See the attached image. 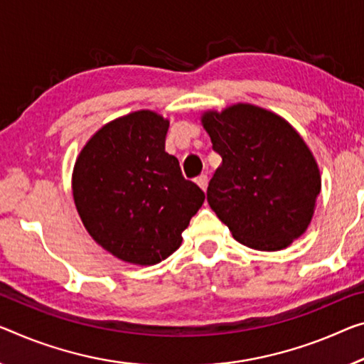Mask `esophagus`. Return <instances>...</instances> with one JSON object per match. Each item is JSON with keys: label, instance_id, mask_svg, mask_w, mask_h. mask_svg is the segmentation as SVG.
Instances as JSON below:
<instances>
[{"label": "esophagus", "instance_id": "1", "mask_svg": "<svg viewBox=\"0 0 364 364\" xmlns=\"http://www.w3.org/2000/svg\"><path fill=\"white\" fill-rule=\"evenodd\" d=\"M197 183H198V187L205 192L206 187H208V176H206V174L198 176L197 177Z\"/></svg>", "mask_w": 364, "mask_h": 364}]
</instances>
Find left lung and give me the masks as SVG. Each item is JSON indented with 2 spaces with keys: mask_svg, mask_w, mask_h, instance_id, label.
I'll list each match as a JSON object with an SVG mask.
<instances>
[{
  "mask_svg": "<svg viewBox=\"0 0 364 364\" xmlns=\"http://www.w3.org/2000/svg\"><path fill=\"white\" fill-rule=\"evenodd\" d=\"M201 124L223 158L206 190L211 210L237 242L282 250L309 226L321 172L299 133L250 104L205 112Z\"/></svg>",
  "mask_w": 364,
  "mask_h": 364,
  "instance_id": "obj_1",
  "label": "left lung"
}]
</instances>
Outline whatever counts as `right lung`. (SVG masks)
Segmentation results:
<instances>
[{"mask_svg":"<svg viewBox=\"0 0 364 364\" xmlns=\"http://www.w3.org/2000/svg\"><path fill=\"white\" fill-rule=\"evenodd\" d=\"M169 120L138 110L104 125L73 171V198L91 237L117 259L154 265L176 252L205 193L166 153Z\"/></svg>","mask_w":364,"mask_h":364,"instance_id":"add662e5","label":"right lung"}]
</instances>
